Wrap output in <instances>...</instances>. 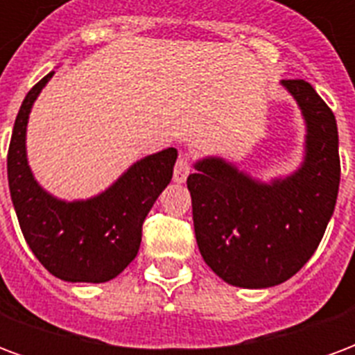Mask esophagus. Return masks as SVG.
Returning a JSON list of instances; mask_svg holds the SVG:
<instances>
[{
	"mask_svg": "<svg viewBox=\"0 0 355 355\" xmlns=\"http://www.w3.org/2000/svg\"><path fill=\"white\" fill-rule=\"evenodd\" d=\"M190 173H192V157H190V154L182 152L178 155L177 163H175L173 178H175V182H184Z\"/></svg>",
	"mask_w": 355,
	"mask_h": 355,
	"instance_id": "1",
	"label": "esophagus"
}]
</instances>
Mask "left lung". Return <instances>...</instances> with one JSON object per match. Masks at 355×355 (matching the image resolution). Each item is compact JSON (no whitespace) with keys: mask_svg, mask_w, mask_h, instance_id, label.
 Segmentation results:
<instances>
[{"mask_svg":"<svg viewBox=\"0 0 355 355\" xmlns=\"http://www.w3.org/2000/svg\"><path fill=\"white\" fill-rule=\"evenodd\" d=\"M282 85L306 119L304 162L293 175L264 184L220 157H205L186 180L201 257L236 287H274L297 274L320 245L338 196L335 114L308 81Z\"/></svg>","mask_w":355,"mask_h":355,"instance_id":"left-lung-1","label":"left lung"}]
</instances>
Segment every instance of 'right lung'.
I'll return each instance as SVG.
<instances>
[{
    "mask_svg": "<svg viewBox=\"0 0 355 355\" xmlns=\"http://www.w3.org/2000/svg\"><path fill=\"white\" fill-rule=\"evenodd\" d=\"M53 73L28 91L15 119L7 154L12 205L32 253L55 277L72 283L110 282L139 253L142 223L173 178L177 150L146 155L91 200L53 198L35 182L26 159L28 116Z\"/></svg>",
    "mask_w": 355,
    "mask_h": 355,
    "instance_id": "right-lung-1",
    "label": "right lung"
}]
</instances>
